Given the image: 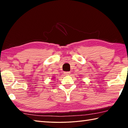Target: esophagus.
I'll return each instance as SVG.
<instances>
[{
	"instance_id": "1",
	"label": "esophagus",
	"mask_w": 128,
	"mask_h": 128,
	"mask_svg": "<svg viewBox=\"0 0 128 128\" xmlns=\"http://www.w3.org/2000/svg\"><path fill=\"white\" fill-rule=\"evenodd\" d=\"M64 74L65 75L67 76V75L70 74V72H65L64 73Z\"/></svg>"
}]
</instances>
